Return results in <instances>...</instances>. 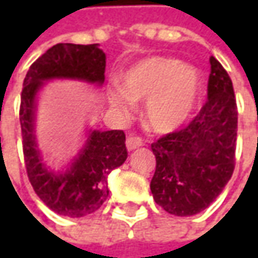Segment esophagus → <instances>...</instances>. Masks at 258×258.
Masks as SVG:
<instances>
[{
	"label": "esophagus",
	"mask_w": 258,
	"mask_h": 258,
	"mask_svg": "<svg viewBox=\"0 0 258 258\" xmlns=\"http://www.w3.org/2000/svg\"><path fill=\"white\" fill-rule=\"evenodd\" d=\"M142 145H145V142L141 136H136V135L131 134L126 138V148H127L129 151H134V149L142 146Z\"/></svg>",
	"instance_id": "34e87169"
}]
</instances>
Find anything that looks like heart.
<instances>
[{"label": "heart", "mask_w": 258, "mask_h": 258, "mask_svg": "<svg viewBox=\"0 0 258 258\" xmlns=\"http://www.w3.org/2000/svg\"><path fill=\"white\" fill-rule=\"evenodd\" d=\"M122 87H113L109 100L122 114L134 109L132 100H144V116L155 132L176 129L191 116L200 96L201 79L192 67L168 57H148L120 75Z\"/></svg>", "instance_id": "b5f03b06"}]
</instances>
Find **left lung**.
<instances>
[{
    "instance_id": "obj_1",
    "label": "left lung",
    "mask_w": 258,
    "mask_h": 258,
    "mask_svg": "<svg viewBox=\"0 0 258 258\" xmlns=\"http://www.w3.org/2000/svg\"><path fill=\"white\" fill-rule=\"evenodd\" d=\"M207 102L189 123L151 145L156 169L151 181L155 203L166 213L188 217L221 194L235 166L238 110L233 82L215 58Z\"/></svg>"
}]
</instances>
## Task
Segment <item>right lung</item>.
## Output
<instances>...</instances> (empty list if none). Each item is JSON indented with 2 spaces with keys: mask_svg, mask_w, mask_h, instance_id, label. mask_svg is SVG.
I'll return each instance as SVG.
<instances>
[{
  "mask_svg": "<svg viewBox=\"0 0 258 258\" xmlns=\"http://www.w3.org/2000/svg\"><path fill=\"white\" fill-rule=\"evenodd\" d=\"M106 55L96 44L58 43L38 57L27 72L21 92L20 123L27 176L40 200L54 213L85 217L97 211L109 197L107 175L127 158L123 131H93L85 149L66 173L45 169L35 149V94L43 80L54 77L103 83Z\"/></svg>",
  "mask_w": 258,
  "mask_h": 258,
  "instance_id": "obj_1",
  "label": "right lung"
}]
</instances>
